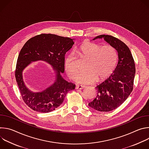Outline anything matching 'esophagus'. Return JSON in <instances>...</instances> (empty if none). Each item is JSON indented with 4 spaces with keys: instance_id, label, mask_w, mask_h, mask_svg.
<instances>
[{
    "instance_id": "34e87169",
    "label": "esophagus",
    "mask_w": 149,
    "mask_h": 149,
    "mask_svg": "<svg viewBox=\"0 0 149 149\" xmlns=\"http://www.w3.org/2000/svg\"><path fill=\"white\" fill-rule=\"evenodd\" d=\"M85 87L83 86H81V85H77L76 86V89L77 90H81L82 88H84Z\"/></svg>"
}]
</instances>
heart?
<instances>
[{
    "mask_svg": "<svg viewBox=\"0 0 149 149\" xmlns=\"http://www.w3.org/2000/svg\"><path fill=\"white\" fill-rule=\"evenodd\" d=\"M75 52L88 60L86 72L80 74L77 82L82 84L94 82L97 78L100 80L109 77L114 71L117 60L116 49L111 45H104L84 40L75 49ZM64 70L67 76L75 80L78 72L75 65V57L72 54H68L63 62Z\"/></svg>",
    "mask_w": 149,
    "mask_h": 149,
    "instance_id": "1",
    "label": "heart"
}]
</instances>
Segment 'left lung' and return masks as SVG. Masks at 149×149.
Returning <instances> with one entry per match:
<instances>
[{
    "label": "left lung",
    "mask_w": 149,
    "mask_h": 149,
    "mask_svg": "<svg viewBox=\"0 0 149 149\" xmlns=\"http://www.w3.org/2000/svg\"><path fill=\"white\" fill-rule=\"evenodd\" d=\"M103 38L118 54V63L112 74L95 87L97 95L88 105L102 112L116 109L129 97L133 91L136 68L129 47L120 39L108 35H101L93 40Z\"/></svg>",
    "instance_id": "1"
}]
</instances>
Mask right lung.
I'll use <instances>...</instances> for the list:
<instances>
[{
    "mask_svg": "<svg viewBox=\"0 0 149 149\" xmlns=\"http://www.w3.org/2000/svg\"><path fill=\"white\" fill-rule=\"evenodd\" d=\"M73 39L54 34H40L29 39L19 54L15 78L25 104L34 111L49 113L61 105L68 91L75 85L68 82L61 76L64 72L65 55L74 44ZM43 60L51 65L55 71L54 82L41 92L35 93L26 87L23 79V71L31 62Z\"/></svg>",
    "mask_w": 149,
    "mask_h": 149,
    "instance_id": "1",
    "label": "right lung"
}]
</instances>
